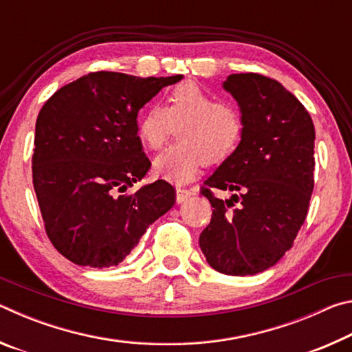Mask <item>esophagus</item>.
<instances>
[{
  "label": "esophagus",
  "instance_id": "esophagus-1",
  "mask_svg": "<svg viewBox=\"0 0 352 352\" xmlns=\"http://www.w3.org/2000/svg\"><path fill=\"white\" fill-rule=\"evenodd\" d=\"M190 195H194V192L190 189L177 188V204H183V201H186Z\"/></svg>",
  "mask_w": 352,
  "mask_h": 352
}]
</instances>
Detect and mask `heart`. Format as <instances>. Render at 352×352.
Wrapping results in <instances>:
<instances>
[{"label": "heart", "mask_w": 352, "mask_h": 352, "mask_svg": "<svg viewBox=\"0 0 352 352\" xmlns=\"http://www.w3.org/2000/svg\"><path fill=\"white\" fill-rule=\"evenodd\" d=\"M177 126L175 144L153 160V172L163 180L183 184L197 177L205 163L228 158L243 133L241 110L228 100H216L195 82H183L166 94L163 107L146 111L138 135L148 148L163 147Z\"/></svg>", "instance_id": "b5f03b06"}]
</instances>
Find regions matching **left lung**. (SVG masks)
I'll use <instances>...</instances> for the list:
<instances>
[{
	"instance_id": "obj_1",
	"label": "left lung",
	"mask_w": 352,
	"mask_h": 352,
	"mask_svg": "<svg viewBox=\"0 0 352 352\" xmlns=\"http://www.w3.org/2000/svg\"><path fill=\"white\" fill-rule=\"evenodd\" d=\"M222 87L239 105L243 133L201 188L214 210L199 243L214 270L256 275L283 258L305 223L314 190L315 129L300 100L275 79L230 74ZM212 187L234 195L217 199Z\"/></svg>"
}]
</instances>
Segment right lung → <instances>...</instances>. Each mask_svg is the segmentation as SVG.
<instances>
[{
    "label": "right lung",
    "mask_w": 352,
    "mask_h": 352,
    "mask_svg": "<svg viewBox=\"0 0 352 352\" xmlns=\"http://www.w3.org/2000/svg\"><path fill=\"white\" fill-rule=\"evenodd\" d=\"M183 79L99 71L62 87L35 124L32 182L47 237L77 265L115 267L148 225L175 204L168 182L144 184L151 162L138 136V113Z\"/></svg>",
    "instance_id": "add662e5"
}]
</instances>
